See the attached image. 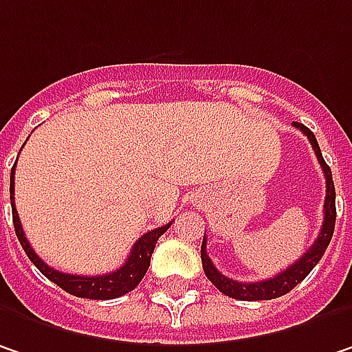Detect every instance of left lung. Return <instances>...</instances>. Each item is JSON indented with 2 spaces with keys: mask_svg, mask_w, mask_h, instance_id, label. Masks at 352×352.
I'll return each instance as SVG.
<instances>
[{
  "mask_svg": "<svg viewBox=\"0 0 352 352\" xmlns=\"http://www.w3.org/2000/svg\"><path fill=\"white\" fill-rule=\"evenodd\" d=\"M296 129H300L304 135L308 137V141L314 148V155L322 167V173L327 179V197H324V221H322V228L318 232V238L314 240V243L304 252L302 256L292 264L288 266L286 270H282L278 276L268 278V280H262V282H238V280H232L228 276H223L221 272L213 266V262L209 260L208 256V240L204 238L201 243V264H204V272L209 278V282L219 290L223 292L226 296L230 298H236V300H248V302H254V300H272V298H278V296H284L286 292H290L294 286H298L304 278L312 272V268L320 262V258L324 256L331 238L335 234V221H336V206H335V183H333V173H331V167L324 163L322 159V153H320V146L316 143V137L314 133L304 126L300 122H294Z\"/></svg>",
  "mask_w": 352,
  "mask_h": 352,
  "instance_id": "obj_1",
  "label": "left lung"
}]
</instances>
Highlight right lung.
I'll return each instance as SVG.
<instances>
[{
	"label": "right lung",
	"mask_w": 352,
	"mask_h": 352,
	"mask_svg": "<svg viewBox=\"0 0 352 352\" xmlns=\"http://www.w3.org/2000/svg\"><path fill=\"white\" fill-rule=\"evenodd\" d=\"M14 173H16V165L12 169V177H10V199H12V211H14V228H16V236L23 252L28 254V258L34 262V266L42 272L48 280L54 284H58L62 290H66L72 296L78 298H92V300H111V298H118L131 290H135L139 286V282L143 280V276L148 270L151 264V256L155 252V243L157 240L169 230L171 223L163 226V228H155L151 232H146L141 236L137 243L131 250V256L126 258V262L118 268V270L104 274V276H76V274H64L60 270L50 268L48 264L32 250L30 241L23 234L19 215L16 211V204H14Z\"/></svg>",
	"instance_id": "1"
}]
</instances>
